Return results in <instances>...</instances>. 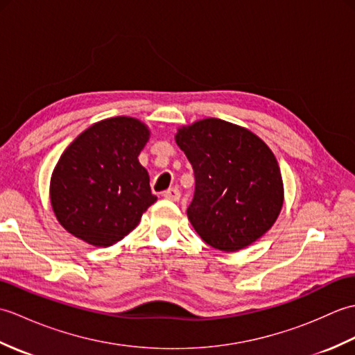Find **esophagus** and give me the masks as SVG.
<instances>
[{"label": "esophagus", "instance_id": "1", "mask_svg": "<svg viewBox=\"0 0 355 355\" xmlns=\"http://www.w3.org/2000/svg\"><path fill=\"white\" fill-rule=\"evenodd\" d=\"M163 197L166 200H171V201H178L180 197H182V192H180L177 187H172V189H168L163 192Z\"/></svg>", "mask_w": 355, "mask_h": 355}]
</instances>
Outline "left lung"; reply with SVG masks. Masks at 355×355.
I'll list each match as a JSON object with an SVG mask.
<instances>
[{
    "label": "left lung",
    "mask_w": 355,
    "mask_h": 355,
    "mask_svg": "<svg viewBox=\"0 0 355 355\" xmlns=\"http://www.w3.org/2000/svg\"><path fill=\"white\" fill-rule=\"evenodd\" d=\"M175 141L195 175L187 218L206 244L238 252L275 224L284 202L282 175L258 135L221 119H205L180 128Z\"/></svg>",
    "instance_id": "8db88e82"
}]
</instances>
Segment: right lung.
I'll use <instances>...</instances> for the list:
<instances>
[{
  "instance_id": "1",
  "label": "right lung",
  "mask_w": 355,
  "mask_h": 355,
  "mask_svg": "<svg viewBox=\"0 0 355 355\" xmlns=\"http://www.w3.org/2000/svg\"><path fill=\"white\" fill-rule=\"evenodd\" d=\"M149 130L132 117H112L82 132L59 158L50 183L58 221L71 235L110 247L135 229L157 200L139 154Z\"/></svg>"
}]
</instances>
